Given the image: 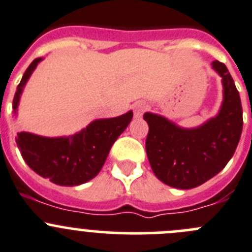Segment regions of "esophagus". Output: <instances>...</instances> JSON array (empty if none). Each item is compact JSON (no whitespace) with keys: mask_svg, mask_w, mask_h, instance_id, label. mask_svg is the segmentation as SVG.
Here are the masks:
<instances>
[{"mask_svg":"<svg viewBox=\"0 0 252 252\" xmlns=\"http://www.w3.org/2000/svg\"><path fill=\"white\" fill-rule=\"evenodd\" d=\"M146 107L147 106H146V104L143 101H138L133 105V114H135L136 119H138V117L142 116V114L145 112Z\"/></svg>","mask_w":252,"mask_h":252,"instance_id":"obj_1","label":"esophagus"}]
</instances>
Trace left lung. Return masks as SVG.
Returning a JSON list of instances; mask_svg holds the SVG:
<instances>
[{"instance_id":"1","label":"left lung","mask_w":252,"mask_h":252,"mask_svg":"<svg viewBox=\"0 0 252 252\" xmlns=\"http://www.w3.org/2000/svg\"><path fill=\"white\" fill-rule=\"evenodd\" d=\"M212 68L222 84V101L215 116L196 127H182L162 115L145 112L146 152L155 176L164 184L191 189L217 176L231 159L243 131L240 95L225 64Z\"/></svg>"}]
</instances>
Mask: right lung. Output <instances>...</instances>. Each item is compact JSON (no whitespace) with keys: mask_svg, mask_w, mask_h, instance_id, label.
I'll list each match as a JSON object with an SVG mask.
<instances>
[{"mask_svg":"<svg viewBox=\"0 0 252 252\" xmlns=\"http://www.w3.org/2000/svg\"><path fill=\"white\" fill-rule=\"evenodd\" d=\"M43 58L31 63L23 74L13 97V116L17 119L23 89ZM132 110L110 119H96L74 135L47 136L32 132L17 133L16 142L31 169L52 183L75 187L92 181L99 174L119 136L127 128Z\"/></svg>","mask_w":252,"mask_h":252,"instance_id":"add662e5","label":"right lung"}]
</instances>
